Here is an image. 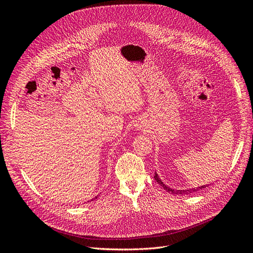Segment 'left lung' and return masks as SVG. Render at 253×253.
<instances>
[{
	"label": "left lung",
	"instance_id": "left-lung-1",
	"mask_svg": "<svg viewBox=\"0 0 253 253\" xmlns=\"http://www.w3.org/2000/svg\"><path fill=\"white\" fill-rule=\"evenodd\" d=\"M154 178H155V180L159 183L160 186L162 187H164V189L165 190H167L168 192H172L173 194H189V193H192V192H196V191H198V190H202V189H205L206 187H208V185H206V186H202V187H197V188H193V189H189V190H174V189H171V188H169L168 186H166L165 183L162 181V179H160L159 177H158V175H157V173L155 172V175H154Z\"/></svg>",
	"mask_w": 253,
	"mask_h": 253
}]
</instances>
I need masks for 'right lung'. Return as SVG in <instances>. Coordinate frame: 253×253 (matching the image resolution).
Returning a JSON list of instances; mask_svg holds the SVG:
<instances>
[{"mask_svg": "<svg viewBox=\"0 0 253 253\" xmlns=\"http://www.w3.org/2000/svg\"><path fill=\"white\" fill-rule=\"evenodd\" d=\"M95 198H97V196H96V197H95ZM91 201H93V200H91Z\"/></svg>", "mask_w": 253, "mask_h": 253, "instance_id": "1", "label": "right lung"}]
</instances>
